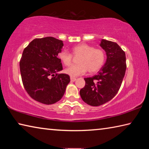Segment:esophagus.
I'll return each mask as SVG.
<instances>
[{
    "mask_svg": "<svg viewBox=\"0 0 149 149\" xmlns=\"http://www.w3.org/2000/svg\"><path fill=\"white\" fill-rule=\"evenodd\" d=\"M70 80H71V81H75L76 80V78L74 77H70Z\"/></svg>",
    "mask_w": 149,
    "mask_h": 149,
    "instance_id": "34e87169",
    "label": "esophagus"
}]
</instances>
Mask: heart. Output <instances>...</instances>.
<instances>
[{
  "instance_id": "b5f03b06",
  "label": "heart",
  "mask_w": 149,
  "mask_h": 149,
  "mask_svg": "<svg viewBox=\"0 0 149 149\" xmlns=\"http://www.w3.org/2000/svg\"><path fill=\"white\" fill-rule=\"evenodd\" d=\"M74 56H79L77 58L78 64L72 65L65 69L64 72L71 77H77L88 72L95 73L102 68L104 64L106 55L104 50L95 49L94 47L86 43H80L72 48ZM58 58L66 66L72 64V55L67 50H62L58 55Z\"/></svg>"
}]
</instances>
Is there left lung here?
<instances>
[{
    "instance_id": "1",
    "label": "left lung",
    "mask_w": 149,
    "mask_h": 149,
    "mask_svg": "<svg viewBox=\"0 0 149 149\" xmlns=\"http://www.w3.org/2000/svg\"><path fill=\"white\" fill-rule=\"evenodd\" d=\"M100 46L105 50L107 61L97 75L84 78L85 85L79 91L82 100L93 107L104 104L115 97L126 70L125 52L116 42L102 39Z\"/></svg>"
}]
</instances>
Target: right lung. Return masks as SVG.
I'll use <instances>...</instances> for the list:
<instances>
[{"label": "right lung", "instance_id": "1", "mask_svg": "<svg viewBox=\"0 0 149 149\" xmlns=\"http://www.w3.org/2000/svg\"><path fill=\"white\" fill-rule=\"evenodd\" d=\"M63 41L52 37L35 39L25 48L19 68L25 89L33 99L52 104L62 99L70 76L58 74L62 65L58 58Z\"/></svg>", "mask_w": 149, "mask_h": 149}]
</instances>
